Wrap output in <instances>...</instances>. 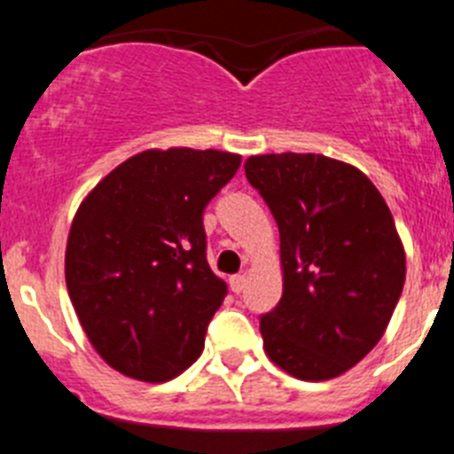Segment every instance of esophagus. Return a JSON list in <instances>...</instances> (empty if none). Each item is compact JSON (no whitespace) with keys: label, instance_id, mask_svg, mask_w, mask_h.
Here are the masks:
<instances>
[{"label":"esophagus","instance_id":"1","mask_svg":"<svg viewBox=\"0 0 454 454\" xmlns=\"http://www.w3.org/2000/svg\"><path fill=\"white\" fill-rule=\"evenodd\" d=\"M230 289L234 294H241L246 289V275H231L230 278Z\"/></svg>","mask_w":454,"mask_h":454}]
</instances>
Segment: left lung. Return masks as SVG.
I'll use <instances>...</instances> for the list:
<instances>
[{"label":"left lung","mask_w":454,"mask_h":454,"mask_svg":"<svg viewBox=\"0 0 454 454\" xmlns=\"http://www.w3.org/2000/svg\"><path fill=\"white\" fill-rule=\"evenodd\" d=\"M280 230L282 298L259 331L275 365L303 381L340 377L370 354L402 296L406 257L365 174L319 153L246 160Z\"/></svg>","instance_id":"obj_1"}]
</instances>
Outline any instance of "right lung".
<instances>
[{
    "label": "right lung",
    "mask_w": 454,
    "mask_h": 454,
    "mask_svg": "<svg viewBox=\"0 0 454 454\" xmlns=\"http://www.w3.org/2000/svg\"><path fill=\"white\" fill-rule=\"evenodd\" d=\"M241 156L149 149L112 169L77 208L66 286L98 356L130 379L162 383L204 348L227 285L207 262L204 208Z\"/></svg>",
    "instance_id": "1"
}]
</instances>
